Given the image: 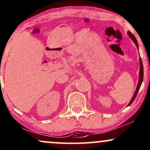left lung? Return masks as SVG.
Here are the masks:
<instances>
[{
    "label": "left lung",
    "mask_w": 150,
    "mask_h": 150,
    "mask_svg": "<svg viewBox=\"0 0 150 150\" xmlns=\"http://www.w3.org/2000/svg\"><path fill=\"white\" fill-rule=\"evenodd\" d=\"M128 35L130 38H131V39L133 40V41L134 42L135 44H136V45L137 47V48L138 49V42H137V40L136 38L134 37V35H133L132 33H131V32L129 31L128 32ZM139 61H140V73H139V81H138V86H137V88L136 89V91H135L134 93V95H133V98H131V101L129 103V105H130L133 102V100H134V99L136 98L137 94H138V92L139 91V89H140V86H141V84L142 82V80H143V66H142V60H141V58H139Z\"/></svg>",
    "instance_id": "left-lung-1"
}]
</instances>
